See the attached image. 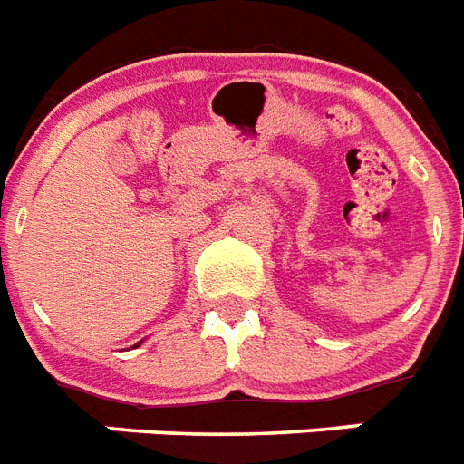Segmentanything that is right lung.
Here are the masks:
<instances>
[{"label":"right lung","mask_w":464,"mask_h":464,"mask_svg":"<svg viewBox=\"0 0 464 464\" xmlns=\"http://www.w3.org/2000/svg\"><path fill=\"white\" fill-rule=\"evenodd\" d=\"M140 343H141V342H137V343H135V346H132V348H137V346H140Z\"/></svg>","instance_id":"1"}]
</instances>
